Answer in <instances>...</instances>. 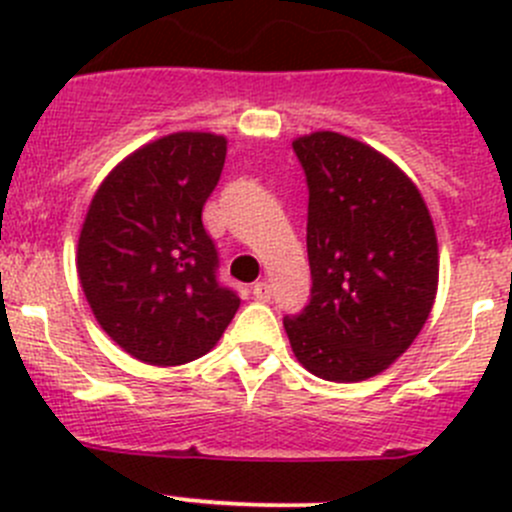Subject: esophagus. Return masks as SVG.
Listing matches in <instances>:
<instances>
[{
    "label": "esophagus",
    "mask_w": 512,
    "mask_h": 512,
    "mask_svg": "<svg viewBox=\"0 0 512 512\" xmlns=\"http://www.w3.org/2000/svg\"><path fill=\"white\" fill-rule=\"evenodd\" d=\"M252 294H255V299H260V302H267V299L272 297L270 282H267V280L255 282V285H252Z\"/></svg>",
    "instance_id": "34e87169"
}]
</instances>
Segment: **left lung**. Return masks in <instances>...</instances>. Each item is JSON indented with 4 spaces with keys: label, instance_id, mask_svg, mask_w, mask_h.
<instances>
[{
    "label": "left lung",
    "instance_id": "8db88e82",
    "mask_svg": "<svg viewBox=\"0 0 512 512\" xmlns=\"http://www.w3.org/2000/svg\"><path fill=\"white\" fill-rule=\"evenodd\" d=\"M307 173L312 299L285 319L309 374L354 384L414 344L438 292V240L414 180L376 148L334 131L292 141Z\"/></svg>",
    "mask_w": 512,
    "mask_h": 512
}]
</instances>
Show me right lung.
Instances as JSON below:
<instances>
[{
	"instance_id": "1",
	"label": "right lung",
	"mask_w": 512,
	"mask_h": 512,
	"mask_svg": "<svg viewBox=\"0 0 512 512\" xmlns=\"http://www.w3.org/2000/svg\"><path fill=\"white\" fill-rule=\"evenodd\" d=\"M227 138L178 131L128 153L86 210L76 272L103 332L133 359L180 366L208 354L240 307L215 280L203 205Z\"/></svg>"
}]
</instances>
